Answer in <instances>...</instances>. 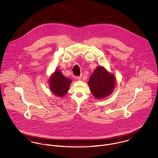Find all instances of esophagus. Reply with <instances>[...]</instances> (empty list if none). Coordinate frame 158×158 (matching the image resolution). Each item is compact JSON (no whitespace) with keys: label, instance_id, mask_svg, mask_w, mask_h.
Returning a JSON list of instances; mask_svg holds the SVG:
<instances>
[{"label":"esophagus","instance_id":"1","mask_svg":"<svg viewBox=\"0 0 158 158\" xmlns=\"http://www.w3.org/2000/svg\"><path fill=\"white\" fill-rule=\"evenodd\" d=\"M81 78H82V76H81V75H80V76H77V77H76V78H77V80H80L81 79Z\"/></svg>","mask_w":158,"mask_h":158}]
</instances>
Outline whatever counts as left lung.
Instances as JSON below:
<instances>
[{
	"label": "left lung",
	"mask_w": 158,
	"mask_h": 158,
	"mask_svg": "<svg viewBox=\"0 0 158 158\" xmlns=\"http://www.w3.org/2000/svg\"><path fill=\"white\" fill-rule=\"evenodd\" d=\"M115 81L114 75L100 66L92 73L88 85L93 95L97 99H102L113 92L115 86Z\"/></svg>",
	"instance_id": "left-lung-1"
}]
</instances>
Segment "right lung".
I'll return each mask as SVG.
<instances>
[{
    "label": "right lung",
    "instance_id": "add662e5",
    "mask_svg": "<svg viewBox=\"0 0 158 158\" xmlns=\"http://www.w3.org/2000/svg\"><path fill=\"white\" fill-rule=\"evenodd\" d=\"M49 86L51 91L56 95L62 97L69 90L72 81L66 78L60 70H56L49 78Z\"/></svg>",
    "mask_w": 158,
    "mask_h": 158
}]
</instances>
